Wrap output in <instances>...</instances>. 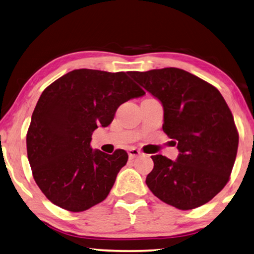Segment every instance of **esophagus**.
Wrapping results in <instances>:
<instances>
[{"mask_svg":"<svg viewBox=\"0 0 254 254\" xmlns=\"http://www.w3.org/2000/svg\"><path fill=\"white\" fill-rule=\"evenodd\" d=\"M140 154L141 153L139 152V150L136 148H130L129 150H128V156H129V159H134L136 157H138Z\"/></svg>","mask_w":254,"mask_h":254,"instance_id":"esophagus-1","label":"esophagus"}]
</instances>
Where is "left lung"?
Masks as SVG:
<instances>
[{
    "label": "left lung",
    "instance_id": "obj_1",
    "mask_svg": "<svg viewBox=\"0 0 254 254\" xmlns=\"http://www.w3.org/2000/svg\"><path fill=\"white\" fill-rule=\"evenodd\" d=\"M129 75L161 100L163 130L180 150L175 162L152 156L148 189L179 210L210 202L229 182L238 153L239 132L224 98L211 83L179 68L130 71Z\"/></svg>",
    "mask_w": 254,
    "mask_h": 254
}]
</instances>
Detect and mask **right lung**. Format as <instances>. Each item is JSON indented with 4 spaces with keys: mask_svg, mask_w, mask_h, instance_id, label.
Listing matches in <instances>:
<instances>
[{
    "mask_svg": "<svg viewBox=\"0 0 254 254\" xmlns=\"http://www.w3.org/2000/svg\"><path fill=\"white\" fill-rule=\"evenodd\" d=\"M144 95L126 72L91 69L70 71L44 89L31 118L26 152L49 201L82 212L108 196L128 154L93 150L91 135L113 122L120 105Z\"/></svg>",
    "mask_w": 254,
    "mask_h": 254,
    "instance_id": "add662e5",
    "label": "right lung"
}]
</instances>
